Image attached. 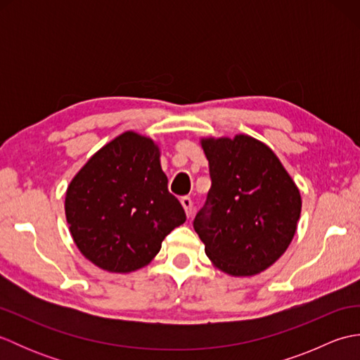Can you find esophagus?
<instances>
[{
  "mask_svg": "<svg viewBox=\"0 0 360 360\" xmlns=\"http://www.w3.org/2000/svg\"><path fill=\"white\" fill-rule=\"evenodd\" d=\"M181 204H182V207H184V212H186L187 218L192 217V213H193V202H192V200H190V198H187V196H184V198H181Z\"/></svg>",
  "mask_w": 360,
  "mask_h": 360,
  "instance_id": "obj_1",
  "label": "esophagus"
}]
</instances>
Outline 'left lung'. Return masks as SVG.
<instances>
[{"label":"left lung","instance_id":"left-lung-1","mask_svg":"<svg viewBox=\"0 0 360 360\" xmlns=\"http://www.w3.org/2000/svg\"><path fill=\"white\" fill-rule=\"evenodd\" d=\"M200 142L212 187L193 227L217 269L252 277L289 248L300 219V190L277 155L255 137H202Z\"/></svg>","mask_w":360,"mask_h":360}]
</instances>
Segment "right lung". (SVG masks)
<instances>
[{"label": "right lung", "instance_id": "right-lung-1", "mask_svg": "<svg viewBox=\"0 0 360 360\" xmlns=\"http://www.w3.org/2000/svg\"><path fill=\"white\" fill-rule=\"evenodd\" d=\"M167 184L151 137L125 131L96 151L65 195L66 221L82 255L112 274L147 266L165 236L186 223Z\"/></svg>", "mask_w": 360, "mask_h": 360}]
</instances>
